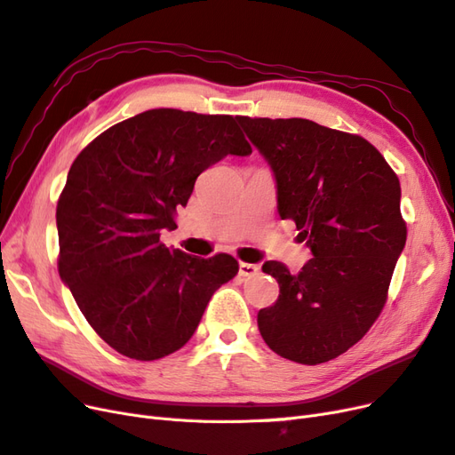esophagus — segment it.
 Here are the masks:
<instances>
[{"label": "esophagus", "mask_w": 455, "mask_h": 455, "mask_svg": "<svg viewBox=\"0 0 455 455\" xmlns=\"http://www.w3.org/2000/svg\"><path fill=\"white\" fill-rule=\"evenodd\" d=\"M259 267L256 264H246V261H241L239 264V275L241 277H254V275H258Z\"/></svg>", "instance_id": "esophagus-1"}]
</instances>
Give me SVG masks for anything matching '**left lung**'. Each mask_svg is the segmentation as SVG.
Here are the masks:
<instances>
[{"label": "left lung", "instance_id": "8db88e82", "mask_svg": "<svg viewBox=\"0 0 455 455\" xmlns=\"http://www.w3.org/2000/svg\"><path fill=\"white\" fill-rule=\"evenodd\" d=\"M277 182L313 258L292 275L281 261L261 269L279 298L259 309L258 328L277 355L321 364L346 353L379 316L406 244L401 184L379 151L359 134L309 119L239 117Z\"/></svg>", "mask_w": 455, "mask_h": 455}]
</instances>
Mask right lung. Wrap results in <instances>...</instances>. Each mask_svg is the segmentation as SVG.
<instances>
[{"instance_id": "right-lung-1", "label": "right lung", "mask_w": 455, "mask_h": 455, "mask_svg": "<svg viewBox=\"0 0 455 455\" xmlns=\"http://www.w3.org/2000/svg\"><path fill=\"white\" fill-rule=\"evenodd\" d=\"M237 119L148 109L96 136L68 172L57 204L60 279L94 332L129 359L184 347L239 271L229 254L204 259L159 241L204 169L252 154Z\"/></svg>"}]
</instances>
